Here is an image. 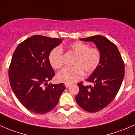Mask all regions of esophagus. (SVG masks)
<instances>
[{"label": "esophagus", "mask_w": 135, "mask_h": 135, "mask_svg": "<svg viewBox=\"0 0 135 135\" xmlns=\"http://www.w3.org/2000/svg\"><path fill=\"white\" fill-rule=\"evenodd\" d=\"M70 86V84L65 83V86H66V88H69Z\"/></svg>", "instance_id": "34e87169"}]
</instances>
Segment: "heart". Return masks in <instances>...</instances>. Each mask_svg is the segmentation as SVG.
<instances>
[{
    "label": "heart",
    "instance_id": "heart-1",
    "mask_svg": "<svg viewBox=\"0 0 135 135\" xmlns=\"http://www.w3.org/2000/svg\"><path fill=\"white\" fill-rule=\"evenodd\" d=\"M69 49L75 55L73 67L65 68L57 74L59 81L64 83H73L80 79L83 72L86 74L93 73L99 66L102 58L98 48L90 47V45L82 41H76L69 45ZM51 65L54 69H60L63 66V51L61 47H56L49 55Z\"/></svg>",
    "mask_w": 135,
    "mask_h": 135
}]
</instances>
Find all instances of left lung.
I'll list each match as a JSON object with an SVG mask.
<instances>
[{"mask_svg":"<svg viewBox=\"0 0 135 135\" xmlns=\"http://www.w3.org/2000/svg\"><path fill=\"white\" fill-rule=\"evenodd\" d=\"M80 40L94 42L102 55L98 67L86 80L94 86L78 83L79 92L75 98L84 110L95 113L108 106L117 95L125 75V64L118 48L106 37L98 35Z\"/></svg>","mask_w":135,"mask_h":135,"instance_id":"left-lung-1","label":"left lung"}]
</instances>
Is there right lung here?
I'll list each match as a JSON object with an SVG mask.
<instances>
[{"mask_svg":"<svg viewBox=\"0 0 135 135\" xmlns=\"http://www.w3.org/2000/svg\"><path fill=\"white\" fill-rule=\"evenodd\" d=\"M61 42V39L33 36L20 43L14 52L8 70L10 86L20 102L33 113L51 111L66 89L63 83L47 84L55 74L49 53Z\"/></svg>","mask_w":135,"mask_h":135,"instance_id":"obj_1","label":"right lung"}]
</instances>
